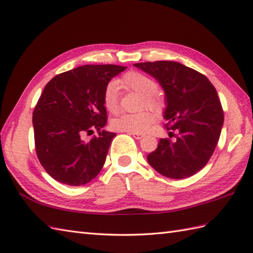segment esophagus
<instances>
[{
	"label": "esophagus",
	"mask_w": 253,
	"mask_h": 253,
	"mask_svg": "<svg viewBox=\"0 0 253 253\" xmlns=\"http://www.w3.org/2000/svg\"><path fill=\"white\" fill-rule=\"evenodd\" d=\"M131 135H133V137L136 138V139H141L145 136V135L141 134V133H131Z\"/></svg>",
	"instance_id": "esophagus-1"
}]
</instances>
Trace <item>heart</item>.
<instances>
[{
  "label": "heart",
  "mask_w": 253,
  "mask_h": 253,
  "mask_svg": "<svg viewBox=\"0 0 253 253\" xmlns=\"http://www.w3.org/2000/svg\"><path fill=\"white\" fill-rule=\"evenodd\" d=\"M119 85L141 94L140 108L158 109L161 106V98L158 95V83L150 76L140 72H128L118 82H110L103 92V105L109 114L119 110ZM155 115L149 112L138 114H125L115 118L110 126L116 131L128 133H145L155 121Z\"/></svg>",
  "instance_id": "b5f03b06"
}]
</instances>
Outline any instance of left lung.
I'll use <instances>...</instances> for the list:
<instances>
[{"mask_svg":"<svg viewBox=\"0 0 253 253\" xmlns=\"http://www.w3.org/2000/svg\"><path fill=\"white\" fill-rule=\"evenodd\" d=\"M134 66L156 78L163 88L166 127L178 131L175 141L160 139L157 149L147 156L148 163L171 179L196 174L212 156L223 126L217 91L203 74L174 61Z\"/></svg>","mask_w":253,"mask_h":253,"instance_id":"8db88e82","label":"left lung"}]
</instances>
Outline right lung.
Returning <instances> with one entry per match:
<instances>
[{"instance_id": "right-lung-1", "label": "right lung", "mask_w": 253, "mask_h": 253, "mask_svg": "<svg viewBox=\"0 0 253 253\" xmlns=\"http://www.w3.org/2000/svg\"><path fill=\"white\" fill-rule=\"evenodd\" d=\"M126 66L83 65L54 76L33 112L36 155L53 179L83 186L100 173L116 134L101 131L107 122L104 89ZM99 132L84 141L83 135Z\"/></svg>"}]
</instances>
